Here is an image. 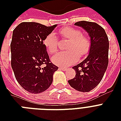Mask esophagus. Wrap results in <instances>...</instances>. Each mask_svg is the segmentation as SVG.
<instances>
[{
	"label": "esophagus",
	"mask_w": 121,
	"mask_h": 121,
	"mask_svg": "<svg viewBox=\"0 0 121 121\" xmlns=\"http://www.w3.org/2000/svg\"><path fill=\"white\" fill-rule=\"evenodd\" d=\"M59 69L63 70V71H66V68H65V67H63V66H60V67H59Z\"/></svg>",
	"instance_id": "esophagus-1"
}]
</instances>
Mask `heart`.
Segmentation results:
<instances>
[{
	"label": "heart",
	"instance_id": "obj_1",
	"mask_svg": "<svg viewBox=\"0 0 121 121\" xmlns=\"http://www.w3.org/2000/svg\"><path fill=\"white\" fill-rule=\"evenodd\" d=\"M59 33L63 38L70 39L66 49L55 55L52 61L55 64L66 66L76 63L80 56L86 55L90 48V41L88 37L83 35L79 29L72 27H65ZM43 43L48 51L51 54L56 53L58 49V39L54 33H49L44 39Z\"/></svg>",
	"mask_w": 121,
	"mask_h": 121
}]
</instances>
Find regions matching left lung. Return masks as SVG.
<instances>
[{"label": "left lung", "mask_w": 121, "mask_h": 121, "mask_svg": "<svg viewBox=\"0 0 121 121\" xmlns=\"http://www.w3.org/2000/svg\"><path fill=\"white\" fill-rule=\"evenodd\" d=\"M75 25L82 27L88 33L91 45L88 56L73 67L76 72L75 77L68 82L78 91L90 92L100 82L107 70L109 39L104 29L95 22L82 21Z\"/></svg>", "instance_id": "obj_1"}]
</instances>
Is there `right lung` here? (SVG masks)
I'll list each match as a JSON object with an SVG mask.
<instances>
[{
  "label": "right lung",
  "instance_id": "right-lung-1",
  "mask_svg": "<svg viewBox=\"0 0 121 121\" xmlns=\"http://www.w3.org/2000/svg\"><path fill=\"white\" fill-rule=\"evenodd\" d=\"M56 26L23 22L13 31L11 66L18 83L27 92L39 94L52 83L53 73L58 67L51 62L43 40ZM43 64L46 66L42 68Z\"/></svg>",
  "mask_w": 121,
  "mask_h": 121
}]
</instances>
